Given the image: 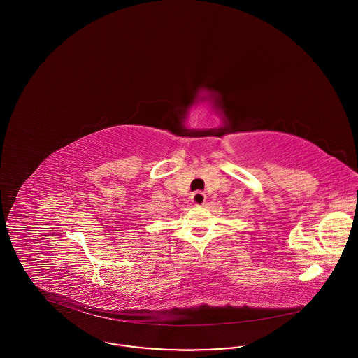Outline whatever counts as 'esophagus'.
<instances>
[{
    "label": "esophagus",
    "mask_w": 358,
    "mask_h": 358,
    "mask_svg": "<svg viewBox=\"0 0 358 358\" xmlns=\"http://www.w3.org/2000/svg\"><path fill=\"white\" fill-rule=\"evenodd\" d=\"M206 200V196H205L204 192L201 190H197L192 194V203L194 205H203Z\"/></svg>",
    "instance_id": "34e87169"
}]
</instances>
